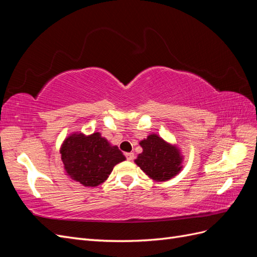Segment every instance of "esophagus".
<instances>
[{"label": "esophagus", "mask_w": 257, "mask_h": 257, "mask_svg": "<svg viewBox=\"0 0 257 257\" xmlns=\"http://www.w3.org/2000/svg\"><path fill=\"white\" fill-rule=\"evenodd\" d=\"M125 157H126L127 161H132L134 159V153L133 152H127V153H125Z\"/></svg>", "instance_id": "1"}]
</instances>
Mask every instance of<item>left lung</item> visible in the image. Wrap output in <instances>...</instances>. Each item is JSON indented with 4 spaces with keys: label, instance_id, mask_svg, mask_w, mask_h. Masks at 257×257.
Wrapping results in <instances>:
<instances>
[{
    "label": "left lung",
    "instance_id": "obj_1",
    "mask_svg": "<svg viewBox=\"0 0 257 257\" xmlns=\"http://www.w3.org/2000/svg\"><path fill=\"white\" fill-rule=\"evenodd\" d=\"M139 145L143 152L135 163L152 180L167 181L181 172L183 157L177 146L168 144L157 134L149 135Z\"/></svg>",
    "mask_w": 257,
    "mask_h": 257
}]
</instances>
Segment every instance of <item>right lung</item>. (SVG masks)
<instances>
[{
    "label": "right lung",
    "instance_id": "obj_1",
    "mask_svg": "<svg viewBox=\"0 0 257 257\" xmlns=\"http://www.w3.org/2000/svg\"><path fill=\"white\" fill-rule=\"evenodd\" d=\"M60 153L67 176L91 188L107 180L113 167L125 160L118 147L111 146L98 132L88 136L82 133L69 135Z\"/></svg>",
    "mask_w": 257,
    "mask_h": 257
}]
</instances>
